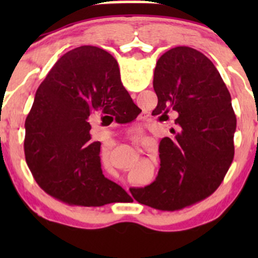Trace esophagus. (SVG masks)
<instances>
[{"mask_svg": "<svg viewBox=\"0 0 258 258\" xmlns=\"http://www.w3.org/2000/svg\"><path fill=\"white\" fill-rule=\"evenodd\" d=\"M136 139H138V138H136Z\"/></svg>", "mask_w": 258, "mask_h": 258, "instance_id": "34e87169", "label": "esophagus"}]
</instances>
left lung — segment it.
<instances>
[{
    "instance_id": "8db88e82",
    "label": "left lung",
    "mask_w": 258,
    "mask_h": 258,
    "mask_svg": "<svg viewBox=\"0 0 258 258\" xmlns=\"http://www.w3.org/2000/svg\"><path fill=\"white\" fill-rule=\"evenodd\" d=\"M153 87L158 96L153 114L167 121L168 112H176L178 132L160 142L156 179L131 193L138 203L174 211L205 199L220 186L234 158L236 119L218 70L190 47H174L159 58Z\"/></svg>"
}]
</instances>
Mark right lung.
Segmentation results:
<instances>
[{
    "label": "right lung",
    "mask_w": 258,
    "mask_h": 258,
    "mask_svg": "<svg viewBox=\"0 0 258 258\" xmlns=\"http://www.w3.org/2000/svg\"><path fill=\"white\" fill-rule=\"evenodd\" d=\"M130 104L110 53L81 46L59 58L25 120V159L37 184L78 206H103L128 195L103 174L100 142L91 141L88 117Z\"/></svg>",
    "instance_id": "add662e5"
}]
</instances>
